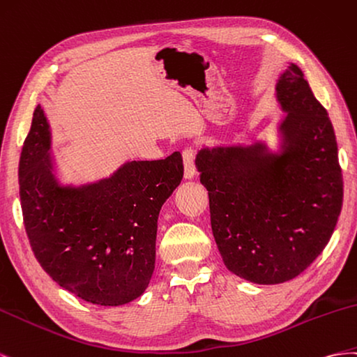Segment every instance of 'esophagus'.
<instances>
[{
  "instance_id": "esophagus-1",
  "label": "esophagus",
  "mask_w": 357,
  "mask_h": 357,
  "mask_svg": "<svg viewBox=\"0 0 357 357\" xmlns=\"http://www.w3.org/2000/svg\"><path fill=\"white\" fill-rule=\"evenodd\" d=\"M182 158H184V176L187 179H191L196 176L197 169L195 165V151L191 148H187L182 151Z\"/></svg>"
}]
</instances>
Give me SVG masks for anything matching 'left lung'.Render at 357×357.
Listing matches in <instances>:
<instances>
[{"mask_svg":"<svg viewBox=\"0 0 357 357\" xmlns=\"http://www.w3.org/2000/svg\"><path fill=\"white\" fill-rule=\"evenodd\" d=\"M281 154L263 144L202 149L211 226L230 272L257 284L293 280L317 259L342 208V173L328 112L302 70L280 76Z\"/></svg>","mask_w":357,"mask_h":357,"instance_id":"left-lung-1","label":"left lung"}]
</instances>
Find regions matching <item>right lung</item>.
I'll return each instance as SVG.
<instances>
[{
  "label": "right lung",
  "mask_w": 357,
  "mask_h": 357,
  "mask_svg": "<svg viewBox=\"0 0 357 357\" xmlns=\"http://www.w3.org/2000/svg\"><path fill=\"white\" fill-rule=\"evenodd\" d=\"M50 133L37 106L19 161V196L29 245L50 278L77 298L118 307L139 298L155 266L158 213L184 176L179 152L130 161L82 187H61Z\"/></svg>",
  "instance_id": "right-lung-1"
}]
</instances>
